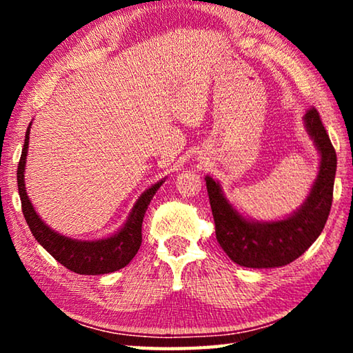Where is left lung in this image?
Returning <instances> with one entry per match:
<instances>
[{"instance_id": "obj_1", "label": "left lung", "mask_w": 353, "mask_h": 353, "mask_svg": "<svg viewBox=\"0 0 353 353\" xmlns=\"http://www.w3.org/2000/svg\"><path fill=\"white\" fill-rule=\"evenodd\" d=\"M303 126L319 154V170L305 201L282 219L259 221L227 199L219 181L205 176L216 240L229 259L244 268H280L299 259L318 240L327 223L336 174V152L316 109L303 115Z\"/></svg>"}]
</instances>
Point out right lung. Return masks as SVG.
<instances>
[{
	"label": "right lung",
	"instance_id": "1",
	"mask_svg": "<svg viewBox=\"0 0 353 353\" xmlns=\"http://www.w3.org/2000/svg\"><path fill=\"white\" fill-rule=\"evenodd\" d=\"M31 126L32 121L29 123L25 135V145H23L19 170H17V182H19L23 214H25L26 223L35 240L39 241L40 246L46 249V252L54 256L61 265L76 274L101 276V274H110L129 265V261L134 259L141 246V224L149 202L154 198V194L157 193V190L162 187L166 177L143 191L139 199L135 201L134 207L130 208L126 221L113 234L98 238V240H77V238L65 236L54 229H51L40 218V214L35 212L32 202L28 196L25 168Z\"/></svg>",
	"mask_w": 353,
	"mask_h": 353
}]
</instances>
